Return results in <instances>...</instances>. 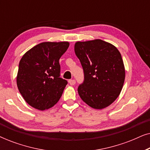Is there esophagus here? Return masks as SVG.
<instances>
[{
    "label": "esophagus",
    "instance_id": "34e87169",
    "mask_svg": "<svg viewBox=\"0 0 150 150\" xmlns=\"http://www.w3.org/2000/svg\"><path fill=\"white\" fill-rule=\"evenodd\" d=\"M68 82H69V85H75V84H76V81H75V80H74V79L69 80Z\"/></svg>",
    "mask_w": 150,
    "mask_h": 150
}]
</instances>
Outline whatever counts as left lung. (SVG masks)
Instances as JSON below:
<instances>
[{
    "label": "left lung",
    "mask_w": 150,
    "mask_h": 150,
    "mask_svg": "<svg viewBox=\"0 0 150 150\" xmlns=\"http://www.w3.org/2000/svg\"><path fill=\"white\" fill-rule=\"evenodd\" d=\"M74 51L84 71V81L78 87L80 97L91 108L107 107L117 98L124 83L120 51L101 40L78 42Z\"/></svg>",
    "instance_id": "obj_1"
}]
</instances>
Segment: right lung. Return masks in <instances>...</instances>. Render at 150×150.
<instances>
[{"instance_id": "add662e5", "label": "right lung", "mask_w": 150, "mask_h": 150, "mask_svg": "<svg viewBox=\"0 0 150 150\" xmlns=\"http://www.w3.org/2000/svg\"><path fill=\"white\" fill-rule=\"evenodd\" d=\"M69 42H42L22 57L17 85L24 100L36 109L44 110L57 103L67 84L60 78L59 59Z\"/></svg>"}]
</instances>
